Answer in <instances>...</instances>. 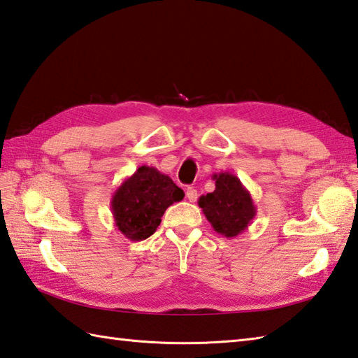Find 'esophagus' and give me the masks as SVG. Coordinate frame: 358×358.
I'll return each instance as SVG.
<instances>
[{"instance_id": "obj_1", "label": "esophagus", "mask_w": 358, "mask_h": 358, "mask_svg": "<svg viewBox=\"0 0 358 358\" xmlns=\"http://www.w3.org/2000/svg\"><path fill=\"white\" fill-rule=\"evenodd\" d=\"M186 199L191 201V203H195L196 199H199V194H196V191L194 187H187L186 189Z\"/></svg>"}]
</instances>
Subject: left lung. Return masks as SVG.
<instances>
[{"label":"left lung","mask_w":358,"mask_h":358,"mask_svg":"<svg viewBox=\"0 0 358 358\" xmlns=\"http://www.w3.org/2000/svg\"><path fill=\"white\" fill-rule=\"evenodd\" d=\"M212 180H215V191L201 196L200 208L215 232L227 238L237 237L257 215L252 196L237 175L231 172L214 173Z\"/></svg>","instance_id":"8db88e82"}]
</instances>
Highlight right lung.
<instances>
[{
	"mask_svg": "<svg viewBox=\"0 0 358 358\" xmlns=\"http://www.w3.org/2000/svg\"><path fill=\"white\" fill-rule=\"evenodd\" d=\"M185 199L183 189L152 166H141L113 192L110 210L118 231L131 241L150 237L171 204Z\"/></svg>",
	"mask_w": 358,
	"mask_h": 358,
	"instance_id": "right-lung-1",
	"label": "right lung"
}]
</instances>
